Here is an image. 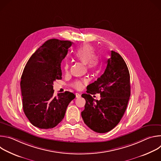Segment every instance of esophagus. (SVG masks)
I'll list each match as a JSON object with an SVG mask.
<instances>
[{
	"label": "esophagus",
	"instance_id": "obj_1",
	"mask_svg": "<svg viewBox=\"0 0 161 161\" xmlns=\"http://www.w3.org/2000/svg\"><path fill=\"white\" fill-rule=\"evenodd\" d=\"M75 95H76V97H81V94H80V93H78V92H76V93L75 94Z\"/></svg>",
	"mask_w": 161,
	"mask_h": 161
}]
</instances>
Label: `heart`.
Segmentation results:
<instances>
[{"label": "heart", "instance_id": "heart-1", "mask_svg": "<svg viewBox=\"0 0 161 161\" xmlns=\"http://www.w3.org/2000/svg\"><path fill=\"white\" fill-rule=\"evenodd\" d=\"M95 53V49L92 46L89 44H84L76 50L75 57L76 59L86 64L88 69L94 70L98 67L99 64V58ZM69 67V64L67 62L65 63L64 65V70L67 71ZM85 83L84 80H77L73 83V86L77 89H81Z\"/></svg>", "mask_w": 161, "mask_h": 161}]
</instances>
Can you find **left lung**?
<instances>
[{
	"instance_id": "8db88e82",
	"label": "left lung",
	"mask_w": 161,
	"mask_h": 161,
	"mask_svg": "<svg viewBox=\"0 0 161 161\" xmlns=\"http://www.w3.org/2000/svg\"><path fill=\"white\" fill-rule=\"evenodd\" d=\"M107 63L104 73L81 95L86 100L82 119L90 129L99 133L110 131L120 122L130 96V75L123 58L111 50ZM96 93L100 94L99 101L91 96Z\"/></svg>"
}]
</instances>
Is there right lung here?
Instances as JSON below:
<instances>
[{
    "instance_id": "right-lung-1",
    "label": "right lung",
    "mask_w": 161,
    "mask_h": 161,
    "mask_svg": "<svg viewBox=\"0 0 161 161\" xmlns=\"http://www.w3.org/2000/svg\"><path fill=\"white\" fill-rule=\"evenodd\" d=\"M72 42L52 39L31 57L21 77L23 109L30 122L39 129L57 126L75 95L66 91L54 96L53 81L62 79L61 62Z\"/></svg>"
}]
</instances>
